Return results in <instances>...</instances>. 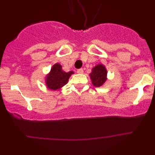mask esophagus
<instances>
[{"label":"esophagus","instance_id":"34e87169","mask_svg":"<svg viewBox=\"0 0 155 155\" xmlns=\"http://www.w3.org/2000/svg\"><path fill=\"white\" fill-rule=\"evenodd\" d=\"M77 73H78V74H83V73H84V70L82 69V68H81V69H78V71H77Z\"/></svg>","mask_w":155,"mask_h":155}]
</instances>
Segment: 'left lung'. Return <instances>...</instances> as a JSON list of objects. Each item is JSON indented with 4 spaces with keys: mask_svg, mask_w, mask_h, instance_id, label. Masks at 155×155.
I'll use <instances>...</instances> for the list:
<instances>
[{
    "mask_svg": "<svg viewBox=\"0 0 155 155\" xmlns=\"http://www.w3.org/2000/svg\"><path fill=\"white\" fill-rule=\"evenodd\" d=\"M107 70L105 65L98 64L91 69V72L89 74L92 84L95 87H102L105 84L107 78Z\"/></svg>",
    "mask_w": 155,
    "mask_h": 155,
    "instance_id": "8db88e82",
    "label": "left lung"
}]
</instances>
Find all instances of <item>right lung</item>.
<instances>
[{
    "label": "right lung",
    "instance_id": "right-lung-1",
    "mask_svg": "<svg viewBox=\"0 0 155 155\" xmlns=\"http://www.w3.org/2000/svg\"><path fill=\"white\" fill-rule=\"evenodd\" d=\"M74 74V71L65 72L62 69V66L59 63L53 64L51 70L45 77V84L49 89L57 91L61 89L68 84L70 77Z\"/></svg>",
    "mask_w": 155,
    "mask_h": 155
}]
</instances>
